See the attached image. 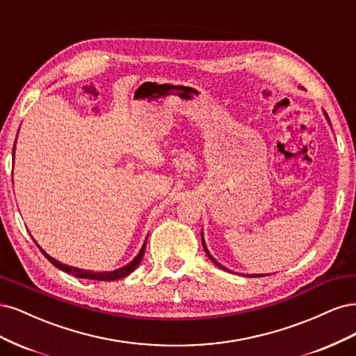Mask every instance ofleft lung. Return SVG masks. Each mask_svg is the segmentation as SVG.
Segmentation results:
<instances>
[{
    "instance_id": "1",
    "label": "left lung",
    "mask_w": 356,
    "mask_h": 356,
    "mask_svg": "<svg viewBox=\"0 0 356 356\" xmlns=\"http://www.w3.org/2000/svg\"><path fill=\"white\" fill-rule=\"evenodd\" d=\"M324 113H325V112H324ZM325 118L328 120V117H327V113H325ZM328 122H330V120H328ZM201 238H202V247H204V250H205V253H207V256L210 257V260H211V261L214 263V265H216L217 268H220V269H223V270H227V269H226L225 266H222V265H220V263H219V261H217V260H216V259H214V257H213V256L210 254V251L207 250V245H205V241H204V235H202V234H201ZM248 277H265V275H263V273H259V275H248Z\"/></svg>"
}]
</instances>
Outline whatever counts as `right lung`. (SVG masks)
<instances>
[{
	"mask_svg": "<svg viewBox=\"0 0 356 356\" xmlns=\"http://www.w3.org/2000/svg\"><path fill=\"white\" fill-rule=\"evenodd\" d=\"M13 156H15V147H13ZM33 243H35V239H33ZM35 244H37V243H35ZM37 245H38V244H37ZM38 248L42 251V254H44L45 257H47L57 269H60V270L67 272V273H72V275H75V277H78V278L95 280V281H115V280L127 277V275H130L137 266L140 265V261H142V259H143V256H145L146 241L143 243V247L140 248L139 254H137V256L129 263V265H125V266H122V268H120V269H115V270H109V272H93V270H84V269H78V268H74V266H67V265H63V263H60V261H57V260L53 259L51 256H49L40 245H38Z\"/></svg>",
	"mask_w": 356,
	"mask_h": 356,
	"instance_id": "right-lung-1",
	"label": "right lung"
}]
</instances>
